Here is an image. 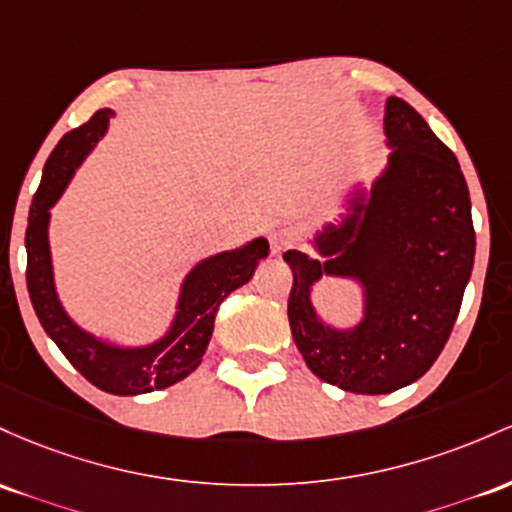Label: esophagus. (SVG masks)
<instances>
[{"label":"esophagus","instance_id":"obj_1","mask_svg":"<svg viewBox=\"0 0 512 512\" xmlns=\"http://www.w3.org/2000/svg\"><path fill=\"white\" fill-rule=\"evenodd\" d=\"M268 239H271V251L273 254H280L285 249L287 241H290V229L285 225H273L268 229Z\"/></svg>","mask_w":512,"mask_h":512}]
</instances>
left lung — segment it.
Wrapping results in <instances>:
<instances>
[{
	"label": "left lung",
	"mask_w": 512,
	"mask_h": 512,
	"mask_svg": "<svg viewBox=\"0 0 512 512\" xmlns=\"http://www.w3.org/2000/svg\"><path fill=\"white\" fill-rule=\"evenodd\" d=\"M389 164L370 193H355L341 225L314 246L324 258L290 249L287 300L292 338L319 380L353 394H389L433 367L450 338L474 268L472 200L450 147L404 99L384 106ZM321 274L353 277L366 290L355 330L326 327L311 307Z\"/></svg>",
	"instance_id": "1"
}]
</instances>
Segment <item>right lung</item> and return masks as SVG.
<instances>
[{
    "mask_svg": "<svg viewBox=\"0 0 512 512\" xmlns=\"http://www.w3.org/2000/svg\"><path fill=\"white\" fill-rule=\"evenodd\" d=\"M111 116V108L96 111L84 125L67 132L45 162L26 227V285L45 333L57 343L74 370L82 372L103 392L132 396L171 387L200 365L215 329L217 309L229 292L249 283L258 261L268 256V241L258 237L237 251H225L200 261L181 287L179 312L171 331L152 346H108L79 329L65 314L55 292L48 246L50 208L65 191L86 152L101 140Z\"/></svg>",
    "mask_w": 512,
    "mask_h": 512,
    "instance_id": "right-lung-1",
    "label": "right lung"
}]
</instances>
